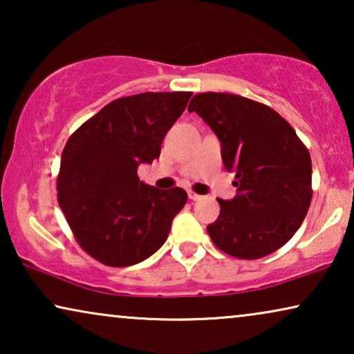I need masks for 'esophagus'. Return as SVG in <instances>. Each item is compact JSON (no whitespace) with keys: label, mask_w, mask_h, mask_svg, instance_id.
Returning <instances> with one entry per match:
<instances>
[{"label":"esophagus","mask_w":354,"mask_h":354,"mask_svg":"<svg viewBox=\"0 0 354 354\" xmlns=\"http://www.w3.org/2000/svg\"><path fill=\"white\" fill-rule=\"evenodd\" d=\"M188 198H190V200H193V201H196V200H200V195H198V193H195L193 190H188Z\"/></svg>","instance_id":"obj_1"}]
</instances>
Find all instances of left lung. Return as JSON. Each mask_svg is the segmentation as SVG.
<instances>
[{"mask_svg":"<svg viewBox=\"0 0 354 354\" xmlns=\"http://www.w3.org/2000/svg\"><path fill=\"white\" fill-rule=\"evenodd\" d=\"M188 111L201 115L222 143V162L235 172L236 196L217 200L207 234L239 259L264 258L287 243L306 217L313 164L292 125L272 108L232 93L206 91Z\"/></svg>","mask_w":354,"mask_h":354,"instance_id":"8db88e82","label":"left lung"}]
</instances>
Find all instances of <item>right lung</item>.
Returning <instances> with one entry per match:
<instances>
[{
  "label": "right lung",
  "mask_w": 354,
  "mask_h": 354,
  "mask_svg": "<svg viewBox=\"0 0 354 354\" xmlns=\"http://www.w3.org/2000/svg\"><path fill=\"white\" fill-rule=\"evenodd\" d=\"M192 95L148 91L118 98L67 140L57 203L80 248L104 266L125 268L156 253L185 206L183 188L149 187L137 169L159 158Z\"/></svg>",
  "instance_id": "add662e5"
}]
</instances>
